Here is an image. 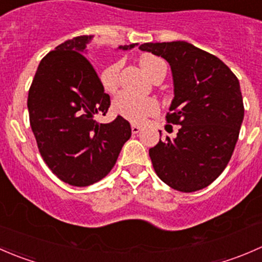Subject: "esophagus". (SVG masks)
<instances>
[{"instance_id": "obj_1", "label": "esophagus", "mask_w": 262, "mask_h": 262, "mask_svg": "<svg viewBox=\"0 0 262 262\" xmlns=\"http://www.w3.org/2000/svg\"><path fill=\"white\" fill-rule=\"evenodd\" d=\"M141 130H142L141 126L136 125V124H132V133H133V134H138Z\"/></svg>"}]
</instances>
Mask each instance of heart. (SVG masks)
I'll return each mask as SVG.
<instances>
[{"label":"heart","mask_w":262,"mask_h":262,"mask_svg":"<svg viewBox=\"0 0 262 262\" xmlns=\"http://www.w3.org/2000/svg\"><path fill=\"white\" fill-rule=\"evenodd\" d=\"M163 60L156 55L147 54L141 59V66L144 72L150 77L158 66L163 64ZM123 62H114L106 66L100 73V81L102 87L109 94H114L119 87V73H120ZM158 106L157 102L149 97H139L129 94V92H120L113 101L112 110L116 116L125 119L134 124H141L148 116L156 114Z\"/></svg>","instance_id":"1"}]
</instances>
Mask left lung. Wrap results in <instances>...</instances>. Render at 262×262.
Segmentation results:
<instances>
[{
	"label": "left lung",
	"mask_w": 262,
	"mask_h": 262,
	"mask_svg": "<svg viewBox=\"0 0 262 262\" xmlns=\"http://www.w3.org/2000/svg\"><path fill=\"white\" fill-rule=\"evenodd\" d=\"M170 64L173 96L167 123L180 125L149 149L158 178L172 189H204L223 172L238 141L245 109L238 78L219 58L186 41L144 43ZM161 134V132H160Z\"/></svg>",
	"instance_id": "1"
}]
</instances>
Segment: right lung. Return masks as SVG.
<instances>
[{
	"mask_svg": "<svg viewBox=\"0 0 262 262\" xmlns=\"http://www.w3.org/2000/svg\"><path fill=\"white\" fill-rule=\"evenodd\" d=\"M91 39L76 36L49 52L39 64L28 97L31 130L44 162L58 179L80 187L104 179L132 136L130 124L120 116L107 124L95 119L106 115L110 96L82 54Z\"/></svg>",
	"mask_w": 262,
	"mask_h": 262,
	"instance_id": "add662e5",
	"label": "right lung"
}]
</instances>
